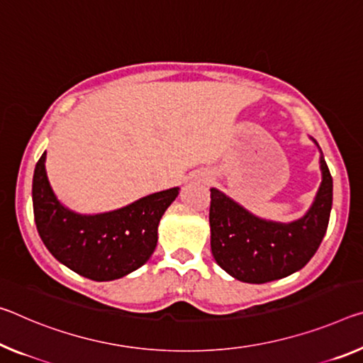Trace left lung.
<instances>
[{
	"label": "left lung",
	"mask_w": 363,
	"mask_h": 363,
	"mask_svg": "<svg viewBox=\"0 0 363 363\" xmlns=\"http://www.w3.org/2000/svg\"><path fill=\"white\" fill-rule=\"evenodd\" d=\"M320 169L321 184L313 203L291 223L263 220L224 192L210 189L211 254L224 272L242 283L263 284L306 267L325 238L333 205V177L323 153Z\"/></svg>",
	"instance_id": "obj_1"
}]
</instances>
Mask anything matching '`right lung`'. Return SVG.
<instances>
[{"label":"right lung","mask_w":363,"mask_h":363,"mask_svg":"<svg viewBox=\"0 0 363 363\" xmlns=\"http://www.w3.org/2000/svg\"><path fill=\"white\" fill-rule=\"evenodd\" d=\"M47 152L33 171V216L40 238L57 262L84 278L113 281L148 262L158 224L179 187L142 197L123 208L82 215L62 205L47 176Z\"/></svg>","instance_id":"add662e5"}]
</instances>
